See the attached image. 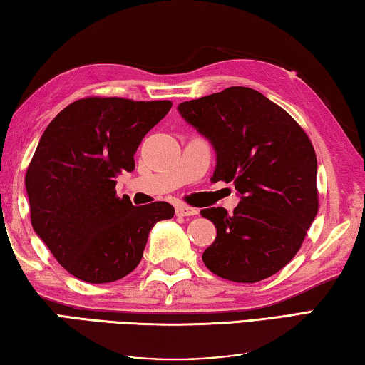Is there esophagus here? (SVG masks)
I'll use <instances>...</instances> for the list:
<instances>
[{
  "mask_svg": "<svg viewBox=\"0 0 365 365\" xmlns=\"http://www.w3.org/2000/svg\"><path fill=\"white\" fill-rule=\"evenodd\" d=\"M175 212L177 216H195V214H198V210L188 205H177Z\"/></svg>",
  "mask_w": 365,
  "mask_h": 365,
  "instance_id": "obj_1",
  "label": "esophagus"
}]
</instances>
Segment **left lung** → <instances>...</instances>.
<instances>
[{
    "label": "left lung",
    "mask_w": 365,
    "mask_h": 365,
    "mask_svg": "<svg viewBox=\"0 0 365 365\" xmlns=\"http://www.w3.org/2000/svg\"><path fill=\"white\" fill-rule=\"evenodd\" d=\"M182 117L212 143V182L234 183L240 203L203 210L216 240L203 262L234 282H258L296 257L318 212L317 155L310 138L284 108L234 86L182 102Z\"/></svg>",
    "instance_id": "1"
}]
</instances>
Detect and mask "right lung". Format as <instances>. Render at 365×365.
I'll list each match as a JSON object with an SVG mask.
<instances>
[{"label": "right lung", "instance_id": "obj_1", "mask_svg": "<svg viewBox=\"0 0 365 365\" xmlns=\"http://www.w3.org/2000/svg\"><path fill=\"white\" fill-rule=\"evenodd\" d=\"M170 107V101L84 97L40 138L26 172L31 222L78 279L102 284L130 274L153 225L175 212L165 201L133 206L115 190V178L135 170L138 146Z\"/></svg>", "mask_w": 365, "mask_h": 365}]
</instances>
